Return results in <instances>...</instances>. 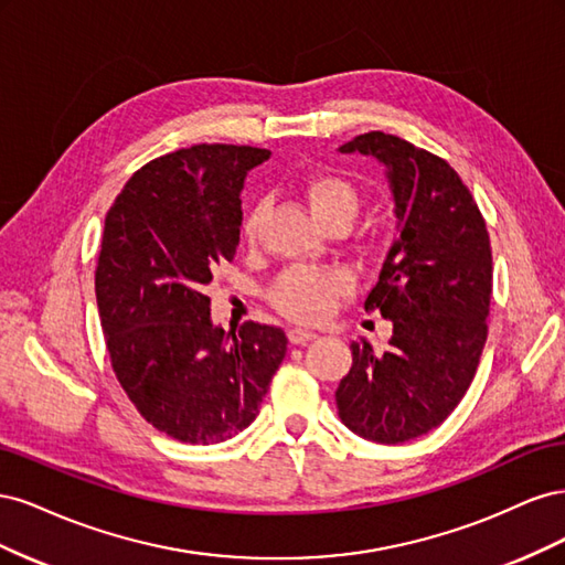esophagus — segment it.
<instances>
[{
  "label": "esophagus",
  "mask_w": 565,
  "mask_h": 565,
  "mask_svg": "<svg viewBox=\"0 0 565 565\" xmlns=\"http://www.w3.org/2000/svg\"><path fill=\"white\" fill-rule=\"evenodd\" d=\"M287 337H289V341H292V344H309V341L318 339L316 332L303 330V328H292V330L287 332Z\"/></svg>",
  "instance_id": "1"
}]
</instances>
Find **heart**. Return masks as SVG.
I'll return each instance as SVG.
<instances>
[{"instance_id":"1","label":"heart","mask_w":565,"mask_h":565,"mask_svg":"<svg viewBox=\"0 0 565 565\" xmlns=\"http://www.w3.org/2000/svg\"><path fill=\"white\" fill-rule=\"evenodd\" d=\"M301 195L324 228L351 226L361 212V191L339 174H316L301 183ZM262 207L249 210L243 221V237L254 241L259 231ZM349 280L337 268L292 266L270 285L268 299L276 309L297 322H318L332 311L334 301L347 292Z\"/></svg>"}]
</instances>
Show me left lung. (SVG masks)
<instances>
[{"instance_id":"obj_1","label":"left lung","mask_w":565,"mask_h":565,"mask_svg":"<svg viewBox=\"0 0 565 565\" xmlns=\"http://www.w3.org/2000/svg\"><path fill=\"white\" fill-rule=\"evenodd\" d=\"M339 150L386 167L398 235L365 299V311L393 322L388 349L353 341L334 398L353 434L396 446L446 422L473 380L488 337L490 237L469 188L434 152L384 131Z\"/></svg>"}]
</instances>
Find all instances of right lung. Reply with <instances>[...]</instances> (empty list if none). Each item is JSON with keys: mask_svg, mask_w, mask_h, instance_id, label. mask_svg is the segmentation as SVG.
Listing matches in <instances>:
<instances>
[{"mask_svg": "<svg viewBox=\"0 0 565 565\" xmlns=\"http://www.w3.org/2000/svg\"><path fill=\"white\" fill-rule=\"evenodd\" d=\"M270 158L200 143L141 167L106 214L96 266L100 328L117 382L169 438L210 446L254 422L287 353L280 328L212 322L204 285L241 243V191Z\"/></svg>", "mask_w": 565, "mask_h": 565, "instance_id": "add662e5", "label": "right lung"}]
</instances>
